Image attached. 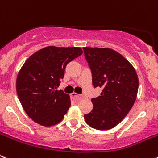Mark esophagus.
Segmentation results:
<instances>
[{
	"label": "esophagus",
	"mask_w": 158,
	"mask_h": 158,
	"mask_svg": "<svg viewBox=\"0 0 158 158\" xmlns=\"http://www.w3.org/2000/svg\"><path fill=\"white\" fill-rule=\"evenodd\" d=\"M70 96H71V97H73V98H75V97H78V98H82V97H83V96H82V95H79V94H77V93H71Z\"/></svg>",
	"instance_id": "obj_1"
}]
</instances>
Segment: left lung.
<instances>
[{
  "label": "left lung",
  "instance_id": "8db88e82",
  "mask_svg": "<svg viewBox=\"0 0 158 158\" xmlns=\"http://www.w3.org/2000/svg\"><path fill=\"white\" fill-rule=\"evenodd\" d=\"M94 88L103 89L92 99L93 111L85 115L89 126L100 131L115 127L133 107L139 89L136 71L119 53L109 48L84 47Z\"/></svg>",
  "mask_w": 158,
  "mask_h": 158
}]
</instances>
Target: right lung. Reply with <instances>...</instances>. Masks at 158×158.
<instances>
[{
    "mask_svg": "<svg viewBox=\"0 0 158 158\" xmlns=\"http://www.w3.org/2000/svg\"><path fill=\"white\" fill-rule=\"evenodd\" d=\"M82 54L80 47L50 46L29 57L16 78L18 97L27 115L42 126L62 120L71 105L69 96L57 90L65 66Z\"/></svg>",
    "mask_w": 158,
    "mask_h": 158,
    "instance_id": "1",
    "label": "right lung"
}]
</instances>
